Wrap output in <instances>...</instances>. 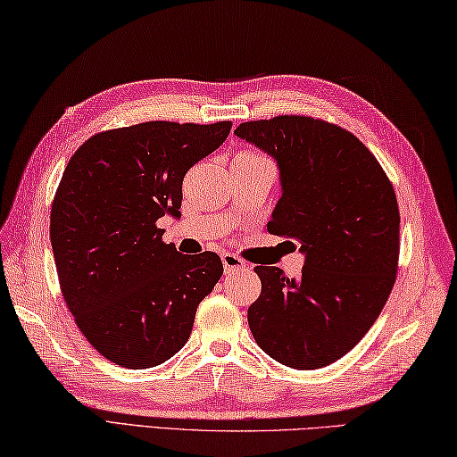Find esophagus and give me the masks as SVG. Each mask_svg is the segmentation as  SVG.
<instances>
[{"instance_id":"1","label":"esophagus","mask_w":457,"mask_h":457,"mask_svg":"<svg viewBox=\"0 0 457 457\" xmlns=\"http://www.w3.org/2000/svg\"><path fill=\"white\" fill-rule=\"evenodd\" d=\"M222 260V266H225V274H232V272H238V270H245L246 264L245 260L238 258L237 254H230V253H225L220 256Z\"/></svg>"}]
</instances>
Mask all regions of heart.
I'll return each mask as SVG.
<instances>
[{"label": "heart", "instance_id": "b5f03b06", "mask_svg": "<svg viewBox=\"0 0 457 457\" xmlns=\"http://www.w3.org/2000/svg\"><path fill=\"white\" fill-rule=\"evenodd\" d=\"M238 155H242V157H262V155L253 154V152H242V154H238Z\"/></svg>", "mask_w": 457, "mask_h": 457}]
</instances>
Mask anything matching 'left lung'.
I'll return each instance as SVG.
<instances>
[{
	"instance_id": "1",
	"label": "left lung",
	"mask_w": 457,
	"mask_h": 457,
	"mask_svg": "<svg viewBox=\"0 0 457 457\" xmlns=\"http://www.w3.org/2000/svg\"><path fill=\"white\" fill-rule=\"evenodd\" d=\"M235 134L280 171L268 230L297 240L300 278L256 266L248 325L266 355L297 370L341 359L378 318L395 286L398 204L393 185L347 129L307 116L240 124Z\"/></svg>"
}]
</instances>
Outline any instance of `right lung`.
<instances>
[{
	"label": "right lung",
	"mask_w": 457,
	"mask_h": 457,
	"mask_svg": "<svg viewBox=\"0 0 457 457\" xmlns=\"http://www.w3.org/2000/svg\"><path fill=\"white\" fill-rule=\"evenodd\" d=\"M230 128L144 122L108 129L87 139L64 167L51 209L61 290L90 345L120 367L171 359L220 280L215 253H177L157 220L181 217L185 173Z\"/></svg>",
	"instance_id": "1"
}]
</instances>
